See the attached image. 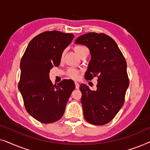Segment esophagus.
Listing matches in <instances>:
<instances>
[{"label":"esophagus","instance_id":"34e87169","mask_svg":"<svg viewBox=\"0 0 150 150\" xmlns=\"http://www.w3.org/2000/svg\"><path fill=\"white\" fill-rule=\"evenodd\" d=\"M79 87H80V85H79V83H77V82H75V87H76V89H79Z\"/></svg>","mask_w":150,"mask_h":150}]
</instances>
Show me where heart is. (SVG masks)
<instances>
[{
	"label": "heart",
	"instance_id": "1",
	"mask_svg": "<svg viewBox=\"0 0 150 150\" xmlns=\"http://www.w3.org/2000/svg\"><path fill=\"white\" fill-rule=\"evenodd\" d=\"M85 49H86V48L85 46H75L74 48V50L75 51V52L76 53V54L79 55V57H81V54H83V51L85 50ZM63 54H64V53H63V54H61V58H63ZM67 74L68 75L69 77L71 78V79H77L78 77H79V71L76 69L71 67V68L68 69V70H67Z\"/></svg>",
	"mask_w": 150,
	"mask_h": 150
}]
</instances>
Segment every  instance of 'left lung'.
I'll return each instance as SVG.
<instances>
[{
	"mask_svg": "<svg viewBox=\"0 0 150 150\" xmlns=\"http://www.w3.org/2000/svg\"><path fill=\"white\" fill-rule=\"evenodd\" d=\"M76 44L89 49L91 60L85 78L98 77L97 90L81 84V102L87 122L96 126L110 122L122 107L129 85L127 64L116 42L107 35L89 33L79 37Z\"/></svg>",
	"mask_w": 150,
	"mask_h": 150,
	"instance_id": "8db88e82",
	"label": "left lung"
}]
</instances>
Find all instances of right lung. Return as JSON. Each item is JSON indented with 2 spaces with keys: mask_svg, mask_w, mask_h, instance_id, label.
Returning <instances> with one entry per match:
<instances>
[{
  "mask_svg": "<svg viewBox=\"0 0 150 150\" xmlns=\"http://www.w3.org/2000/svg\"><path fill=\"white\" fill-rule=\"evenodd\" d=\"M74 35L52 30L35 37L28 44L20 61L21 74L18 89L30 115L43 124L60 120L71 92L72 80H63L53 85L49 73L58 67L63 50Z\"/></svg>",
  "mask_w": 150,
  "mask_h": 150,
  "instance_id": "add662e5",
  "label": "right lung"
}]
</instances>
